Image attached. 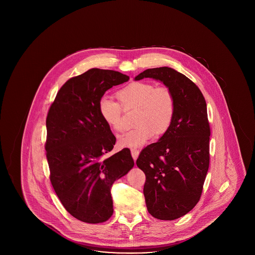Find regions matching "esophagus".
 Returning a JSON list of instances; mask_svg holds the SVG:
<instances>
[{
	"label": "esophagus",
	"instance_id": "34e87169",
	"mask_svg": "<svg viewBox=\"0 0 255 255\" xmlns=\"http://www.w3.org/2000/svg\"><path fill=\"white\" fill-rule=\"evenodd\" d=\"M131 154H132L133 160H135V159L137 158V157H138V155H139V151L136 150V149H132V150H131Z\"/></svg>",
	"mask_w": 255,
	"mask_h": 255
}]
</instances>
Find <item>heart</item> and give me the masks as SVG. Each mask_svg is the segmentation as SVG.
<instances>
[{"label":"heart","mask_w":255,"mask_h":255,"mask_svg":"<svg viewBox=\"0 0 255 255\" xmlns=\"http://www.w3.org/2000/svg\"><path fill=\"white\" fill-rule=\"evenodd\" d=\"M122 107L112 98L102 97L98 111L104 122L116 132L123 129L122 108L136 109L133 129L119 137V144L126 148H138L147 143L153 135L169 129L176 112V99L168 87H156L144 81L132 82L117 93Z\"/></svg>","instance_id":"heart-1"}]
</instances>
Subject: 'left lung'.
Listing matches in <instances>:
<instances>
[{"mask_svg": "<svg viewBox=\"0 0 255 255\" xmlns=\"http://www.w3.org/2000/svg\"><path fill=\"white\" fill-rule=\"evenodd\" d=\"M153 78L168 87L176 99L169 129L158 142L145 147L136 165L146 176L143 187L148 212L172 221L199 202L209 166L210 128L205 97L184 74L168 67L148 69L134 80Z\"/></svg>", "mask_w": 255, "mask_h": 255, "instance_id": "1", "label": "left lung"}]
</instances>
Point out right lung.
<instances>
[{"label":"right lung","instance_id":"right-lung-1","mask_svg":"<svg viewBox=\"0 0 255 255\" xmlns=\"http://www.w3.org/2000/svg\"><path fill=\"white\" fill-rule=\"evenodd\" d=\"M128 80L120 72L91 69L61 87L48 113L49 179L66 210L84 223L111 218V187L133 167L128 148L107 156L116 136L98 111L105 92Z\"/></svg>","mask_w":255,"mask_h":255}]
</instances>
